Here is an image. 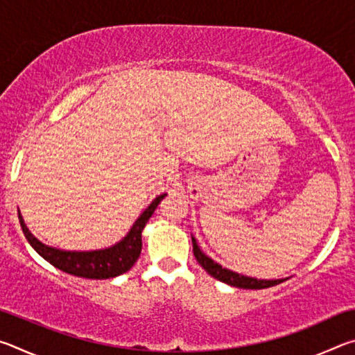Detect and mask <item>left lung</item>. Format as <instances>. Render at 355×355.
Wrapping results in <instances>:
<instances>
[{"label":"left lung","mask_w":355,"mask_h":355,"mask_svg":"<svg viewBox=\"0 0 355 355\" xmlns=\"http://www.w3.org/2000/svg\"><path fill=\"white\" fill-rule=\"evenodd\" d=\"M192 250H194V257H196V260L199 261L200 266L205 269V271L209 275H211V277L224 282V284H227V285H232V286H236V288H245V290H263V288L279 285V284H282V282H284V279H280V280H258V279L245 277V275H241L238 272L230 271V269L222 268L220 264L214 263L211 258L203 254V252L199 249V245H197L194 238H192Z\"/></svg>","instance_id":"obj_1"}]
</instances>
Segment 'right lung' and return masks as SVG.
Returning <instances> with one entry per match:
<instances>
[{"label":"right lung","mask_w":355,"mask_h":355,"mask_svg":"<svg viewBox=\"0 0 355 355\" xmlns=\"http://www.w3.org/2000/svg\"><path fill=\"white\" fill-rule=\"evenodd\" d=\"M166 194L156 197V199L150 203L148 208L144 211L131 230L122 241L112 245L110 249L103 250H92V252H67L59 250L55 248H48V245L42 244L39 239H35L31 232L28 230L23 218L19 213L21 230L25 233L28 243L33 245L34 250L37 252L40 257H44L48 263L53 266L61 269V271L76 275V277L84 279H112L117 275L127 272L131 266L139 258L141 249H142V230L148 219L152 218L156 207L163 200Z\"/></svg>","instance_id":"1"}]
</instances>
